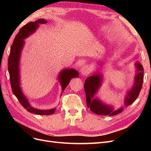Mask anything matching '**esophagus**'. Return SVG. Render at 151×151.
<instances>
[{"label":"esophagus","instance_id":"34e87169","mask_svg":"<svg viewBox=\"0 0 151 151\" xmlns=\"http://www.w3.org/2000/svg\"><path fill=\"white\" fill-rule=\"evenodd\" d=\"M90 72V68L88 65H84L81 68V73L82 76H88Z\"/></svg>","mask_w":151,"mask_h":151}]
</instances>
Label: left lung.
<instances>
[{
  "label": "left lung",
  "instance_id": "left-lung-1",
  "mask_svg": "<svg viewBox=\"0 0 151 151\" xmlns=\"http://www.w3.org/2000/svg\"><path fill=\"white\" fill-rule=\"evenodd\" d=\"M135 75L134 77V84L132 88L127 91L124 99V106H128L133 103L137 98L142 89L144 79V68L139 62L135 63ZM103 76L101 73L94 72V74L88 77L85 81L84 91L86 97L87 106L90 110L99 115L113 116L118 115L123 110L124 106H122L117 109L110 104L103 103L101 99L94 96L103 84Z\"/></svg>",
  "mask_w": 151,
  "mask_h": 151
}]
</instances>
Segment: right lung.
Masks as SVG:
<instances>
[{
  "mask_svg": "<svg viewBox=\"0 0 151 151\" xmlns=\"http://www.w3.org/2000/svg\"><path fill=\"white\" fill-rule=\"evenodd\" d=\"M47 22V21L45 19H39L34 22H28L21 28L14 40L8 59V71L9 73L11 88L14 94L19 100L22 106L28 112L41 115H52L55 112L56 108L43 110V109L35 108L30 104L28 99L24 94L21 88L20 58L25 43L24 40L34 33L39 28L40 24H45ZM74 77H79V72L74 68H64L58 73L57 79L62 86V92L61 95L63 90L69 84L70 81Z\"/></svg>",
  "mask_w": 151,
  "mask_h": 151,
  "instance_id": "obj_1",
  "label": "right lung"
}]
</instances>
